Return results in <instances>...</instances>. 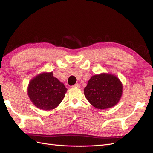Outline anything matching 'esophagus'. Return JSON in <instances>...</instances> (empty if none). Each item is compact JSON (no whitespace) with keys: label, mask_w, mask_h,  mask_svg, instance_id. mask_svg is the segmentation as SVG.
Wrapping results in <instances>:
<instances>
[{"label":"esophagus","mask_w":153,"mask_h":153,"mask_svg":"<svg viewBox=\"0 0 153 153\" xmlns=\"http://www.w3.org/2000/svg\"><path fill=\"white\" fill-rule=\"evenodd\" d=\"M72 87H80V85L79 83H76L74 85H73Z\"/></svg>","instance_id":"esophagus-1"}]
</instances>
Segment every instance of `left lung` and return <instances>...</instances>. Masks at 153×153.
Returning a JSON list of instances; mask_svg holds the SVG:
<instances>
[{"label":"left lung","instance_id":"8db88e82","mask_svg":"<svg viewBox=\"0 0 153 153\" xmlns=\"http://www.w3.org/2000/svg\"><path fill=\"white\" fill-rule=\"evenodd\" d=\"M122 87L121 82L116 76L103 73L91 77L84 89V95L94 107L106 109L119 102Z\"/></svg>","mask_w":153,"mask_h":153}]
</instances>
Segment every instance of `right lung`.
<instances>
[{"instance_id":"1","label":"right lung","mask_w":153,"mask_h":153,"mask_svg":"<svg viewBox=\"0 0 153 153\" xmlns=\"http://www.w3.org/2000/svg\"><path fill=\"white\" fill-rule=\"evenodd\" d=\"M67 89L53 72L43 73L29 83L27 93L33 105L44 110H53L62 101Z\"/></svg>"}]
</instances>
